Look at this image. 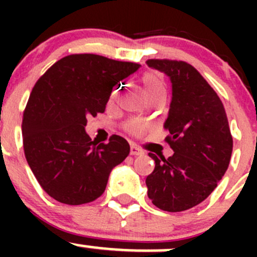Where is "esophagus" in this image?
Here are the masks:
<instances>
[{"mask_svg": "<svg viewBox=\"0 0 257 257\" xmlns=\"http://www.w3.org/2000/svg\"><path fill=\"white\" fill-rule=\"evenodd\" d=\"M142 154H144V152L138 147V145L136 144L131 145V155H142Z\"/></svg>", "mask_w": 257, "mask_h": 257, "instance_id": "1", "label": "esophagus"}]
</instances>
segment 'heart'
<instances>
[{
	"instance_id": "b5f03b06",
	"label": "heart",
	"mask_w": 257,
	"mask_h": 257,
	"mask_svg": "<svg viewBox=\"0 0 257 257\" xmlns=\"http://www.w3.org/2000/svg\"><path fill=\"white\" fill-rule=\"evenodd\" d=\"M144 90L149 97L158 94V93H164V87H163L162 83L155 78L153 74H147L144 78ZM126 131L132 134H139L143 131V126L142 124H139L138 121L131 120L126 123L125 125Z\"/></svg>"
}]
</instances>
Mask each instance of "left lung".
<instances>
[{"instance_id":"8db88e82","label":"left lung","mask_w":257,"mask_h":257,"mask_svg":"<svg viewBox=\"0 0 257 257\" xmlns=\"http://www.w3.org/2000/svg\"><path fill=\"white\" fill-rule=\"evenodd\" d=\"M148 66L164 72L173 87L165 142L174 154L155 162L147 177L148 196L157 208L184 211L205 200L229 168L232 137L224 104L211 85L184 61L148 59Z\"/></svg>"}]
</instances>
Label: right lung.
I'll return each mask as SVG.
<instances>
[{
  "label": "right lung",
  "instance_id": "1",
  "mask_svg": "<svg viewBox=\"0 0 257 257\" xmlns=\"http://www.w3.org/2000/svg\"><path fill=\"white\" fill-rule=\"evenodd\" d=\"M141 64L92 53L69 54L36 82L23 112L26 159L43 190L68 205L94 201L110 170L129 154L128 142L113 134L94 143L84 131L88 116L105 110L114 85Z\"/></svg>",
  "mask_w": 257,
  "mask_h": 257
}]
</instances>
